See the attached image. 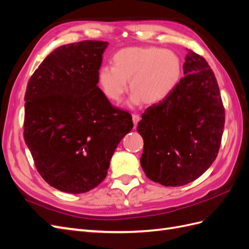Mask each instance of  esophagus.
I'll list each match as a JSON object with an SVG mask.
<instances>
[{
  "label": "esophagus",
  "instance_id": "34e87169",
  "mask_svg": "<svg viewBox=\"0 0 249 249\" xmlns=\"http://www.w3.org/2000/svg\"><path fill=\"white\" fill-rule=\"evenodd\" d=\"M132 118H133V123H134V125L136 126L137 124H138V123L140 122V115H138V114H136V113H135V114H133L132 115Z\"/></svg>",
  "mask_w": 249,
  "mask_h": 249
}]
</instances>
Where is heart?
<instances>
[{
  "label": "heart",
  "instance_id": "1",
  "mask_svg": "<svg viewBox=\"0 0 249 249\" xmlns=\"http://www.w3.org/2000/svg\"><path fill=\"white\" fill-rule=\"evenodd\" d=\"M111 65L97 72V85L113 104H119L130 82L132 107L167 100L182 79V63L175 52L157 47H130L117 51Z\"/></svg>",
  "mask_w": 249,
  "mask_h": 249
}]
</instances>
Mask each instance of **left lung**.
I'll return each instance as SVG.
<instances>
[{
	"label": "left lung",
	"instance_id": "1",
	"mask_svg": "<svg viewBox=\"0 0 249 249\" xmlns=\"http://www.w3.org/2000/svg\"><path fill=\"white\" fill-rule=\"evenodd\" d=\"M184 78L164 102L148 107L137 131L146 177L163 186L193 182L215 161L224 129V108L213 71L188 50Z\"/></svg>",
	"mask_w": 249,
	"mask_h": 249
}]
</instances>
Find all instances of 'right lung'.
<instances>
[{"mask_svg":"<svg viewBox=\"0 0 249 249\" xmlns=\"http://www.w3.org/2000/svg\"><path fill=\"white\" fill-rule=\"evenodd\" d=\"M107 47L96 40L64 44L28 82L25 142L39 175L62 192L85 193L101 184L133 129L130 113L112 106L97 86Z\"/></svg>","mask_w":249,"mask_h":249,"instance_id":"right-lung-1","label":"right lung"}]
</instances>
